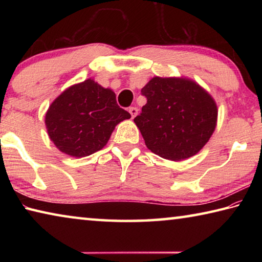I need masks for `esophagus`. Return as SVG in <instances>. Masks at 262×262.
<instances>
[{
	"label": "esophagus",
	"instance_id": "1",
	"mask_svg": "<svg viewBox=\"0 0 262 262\" xmlns=\"http://www.w3.org/2000/svg\"><path fill=\"white\" fill-rule=\"evenodd\" d=\"M128 111H129L132 118H135L137 113H139V110H137V107H134V106H133V107H129V110H128Z\"/></svg>",
	"mask_w": 262,
	"mask_h": 262
}]
</instances>
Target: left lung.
<instances>
[{
  "mask_svg": "<svg viewBox=\"0 0 262 262\" xmlns=\"http://www.w3.org/2000/svg\"><path fill=\"white\" fill-rule=\"evenodd\" d=\"M141 92L147 104L134 122L149 150L165 159L181 161L205 147L219 112L205 89L187 78L156 76Z\"/></svg>",
  "mask_w": 262,
  "mask_h": 262,
  "instance_id": "8db88e82",
  "label": "left lung"
}]
</instances>
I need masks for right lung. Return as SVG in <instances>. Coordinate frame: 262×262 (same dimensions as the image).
I'll return each mask as SVG.
<instances>
[{"instance_id":"right-lung-1","label":"right lung","mask_w":262,"mask_h":262,"mask_svg":"<svg viewBox=\"0 0 262 262\" xmlns=\"http://www.w3.org/2000/svg\"><path fill=\"white\" fill-rule=\"evenodd\" d=\"M130 114L117 104L115 94L94 79L68 88L51 104L45 123L53 143L73 157L103 149L115 126Z\"/></svg>"}]
</instances>
